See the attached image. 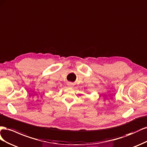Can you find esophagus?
Returning a JSON list of instances; mask_svg holds the SVG:
<instances>
[{"instance_id":"esophagus-1","label":"esophagus","mask_w":147,"mask_h":147,"mask_svg":"<svg viewBox=\"0 0 147 147\" xmlns=\"http://www.w3.org/2000/svg\"><path fill=\"white\" fill-rule=\"evenodd\" d=\"M68 86H69V87H72V86H73V83L69 82V83H68Z\"/></svg>"}]
</instances>
